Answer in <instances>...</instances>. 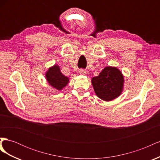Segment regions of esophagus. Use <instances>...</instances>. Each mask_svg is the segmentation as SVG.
Wrapping results in <instances>:
<instances>
[{
	"label": "esophagus",
	"instance_id": "esophagus-1",
	"mask_svg": "<svg viewBox=\"0 0 160 160\" xmlns=\"http://www.w3.org/2000/svg\"><path fill=\"white\" fill-rule=\"evenodd\" d=\"M79 74H80V75H85V74H86V71H85V70L81 69V70H79Z\"/></svg>",
	"mask_w": 160,
	"mask_h": 160
}]
</instances>
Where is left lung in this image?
Segmentation results:
<instances>
[{
  "label": "left lung",
  "mask_w": 160,
  "mask_h": 160,
  "mask_svg": "<svg viewBox=\"0 0 160 160\" xmlns=\"http://www.w3.org/2000/svg\"><path fill=\"white\" fill-rule=\"evenodd\" d=\"M96 95L105 101L118 98L124 89V76L116 67L107 66L91 79Z\"/></svg>",
  "instance_id": "obj_1"
}]
</instances>
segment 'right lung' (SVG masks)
<instances>
[{"instance_id": "right-lung-1", "label": "right lung", "mask_w": 160, "mask_h": 160, "mask_svg": "<svg viewBox=\"0 0 160 160\" xmlns=\"http://www.w3.org/2000/svg\"><path fill=\"white\" fill-rule=\"evenodd\" d=\"M45 79L49 85L58 91H61L69 82V77L62 73L60 67L57 64L50 67L46 71Z\"/></svg>"}]
</instances>
